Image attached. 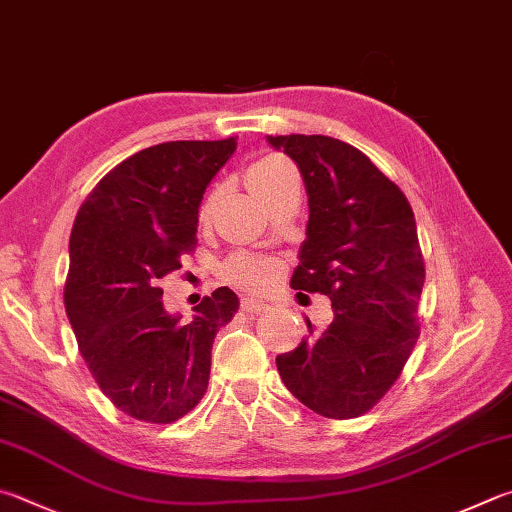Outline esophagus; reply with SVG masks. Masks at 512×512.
<instances>
[{
  "mask_svg": "<svg viewBox=\"0 0 512 512\" xmlns=\"http://www.w3.org/2000/svg\"><path fill=\"white\" fill-rule=\"evenodd\" d=\"M241 309L250 311V313H262L268 309V304H264L262 300H257V297H244L241 300Z\"/></svg>",
  "mask_w": 512,
  "mask_h": 512,
  "instance_id": "34e87169",
  "label": "esophagus"
}]
</instances>
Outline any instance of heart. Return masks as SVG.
Listing matches in <instances>:
<instances>
[{
  "instance_id": "heart-1",
  "label": "heart",
  "mask_w": 512,
  "mask_h": 512,
  "mask_svg": "<svg viewBox=\"0 0 512 512\" xmlns=\"http://www.w3.org/2000/svg\"><path fill=\"white\" fill-rule=\"evenodd\" d=\"M286 170H291L280 156H268V159L257 161L248 170V185L255 194H262L268 185H271L277 176H282ZM212 208H215V197H208L201 208V217L208 219L212 215ZM226 275L230 280L246 286H264L273 277V266L264 262V259H255L248 255H237L232 257L226 266Z\"/></svg>"
}]
</instances>
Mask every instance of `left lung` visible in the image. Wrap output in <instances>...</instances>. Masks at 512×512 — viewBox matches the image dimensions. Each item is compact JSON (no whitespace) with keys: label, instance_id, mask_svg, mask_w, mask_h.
Returning a JSON list of instances; mask_svg holds the SVG:
<instances>
[{"label":"left lung","instance_id":"left-lung-1","mask_svg":"<svg viewBox=\"0 0 512 512\" xmlns=\"http://www.w3.org/2000/svg\"><path fill=\"white\" fill-rule=\"evenodd\" d=\"M300 167L309 224L295 291L329 295L333 320L275 358L297 401L327 418L369 412L416 345L425 266L410 201L349 143L331 136H266Z\"/></svg>","mask_w":512,"mask_h":512}]
</instances>
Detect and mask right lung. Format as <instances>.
Returning a JSON list of instances; mask_svg holds the SVG:
<instances>
[{
  "label": "right lung",
  "mask_w": 512,
  "mask_h": 512,
  "mask_svg": "<svg viewBox=\"0 0 512 512\" xmlns=\"http://www.w3.org/2000/svg\"><path fill=\"white\" fill-rule=\"evenodd\" d=\"M235 150L237 138L152 145L116 165L78 210L64 309L102 394L138 421L174 423L201 401L212 342L239 309L221 286L181 322L159 288L194 248L203 192Z\"/></svg>",
  "instance_id": "obj_1"
}]
</instances>
